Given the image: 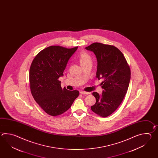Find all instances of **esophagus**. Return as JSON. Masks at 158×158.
I'll return each instance as SVG.
<instances>
[{"label":"esophagus","mask_w":158,"mask_h":158,"mask_svg":"<svg viewBox=\"0 0 158 158\" xmlns=\"http://www.w3.org/2000/svg\"><path fill=\"white\" fill-rule=\"evenodd\" d=\"M80 93L81 94H89L90 93L89 92H86V91H81Z\"/></svg>","instance_id":"obj_1"}]
</instances>
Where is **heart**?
<instances>
[{
  "label": "heart",
  "mask_w": 158,
  "mask_h": 158,
  "mask_svg": "<svg viewBox=\"0 0 158 158\" xmlns=\"http://www.w3.org/2000/svg\"><path fill=\"white\" fill-rule=\"evenodd\" d=\"M79 61L81 65H82L83 64L86 63L88 61H91L90 56L86 52H81L79 56Z\"/></svg>",
  "instance_id": "heart-1"
}]
</instances>
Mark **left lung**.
<instances>
[{
    "label": "left lung",
    "instance_id": "1",
    "mask_svg": "<svg viewBox=\"0 0 158 158\" xmlns=\"http://www.w3.org/2000/svg\"><path fill=\"white\" fill-rule=\"evenodd\" d=\"M94 52L97 59V77L103 78V90L92 94L96 98L91 110L98 115L106 118L116 110L123 101L131 80V69L124 55L113 45L93 43L85 48Z\"/></svg>",
    "mask_w": 158,
    "mask_h": 158
}]
</instances>
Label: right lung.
I'll return each instance as SVG.
<instances>
[{
  "label": "right lung",
  "mask_w": 158,
  "mask_h": 158,
  "mask_svg": "<svg viewBox=\"0 0 158 158\" xmlns=\"http://www.w3.org/2000/svg\"><path fill=\"white\" fill-rule=\"evenodd\" d=\"M77 48L49 46L37 54L30 65L31 93L42 109L52 116L60 115L67 111L79 95L78 90L62 89L59 80Z\"/></svg>",
  "instance_id": "right-lung-1"
}]
</instances>
